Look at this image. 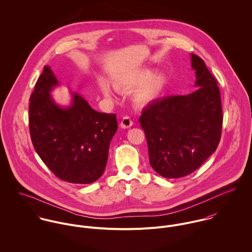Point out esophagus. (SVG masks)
<instances>
[{
  "mask_svg": "<svg viewBox=\"0 0 252 252\" xmlns=\"http://www.w3.org/2000/svg\"><path fill=\"white\" fill-rule=\"evenodd\" d=\"M132 125H133V121H132L131 117H129V116H124V117L122 118L121 123H120L121 128L127 129V128H130Z\"/></svg>",
  "mask_w": 252,
  "mask_h": 252,
  "instance_id": "obj_1",
  "label": "esophagus"
}]
</instances>
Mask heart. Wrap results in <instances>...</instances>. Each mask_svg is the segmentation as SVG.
Masks as SVG:
<instances>
[{
    "instance_id": "heart-1",
    "label": "heart",
    "mask_w": 252,
    "mask_h": 252,
    "mask_svg": "<svg viewBox=\"0 0 252 252\" xmlns=\"http://www.w3.org/2000/svg\"><path fill=\"white\" fill-rule=\"evenodd\" d=\"M149 69L129 72L116 79L115 85L119 89H137L133 93V101L139 106H145L156 100L166 85V75L161 72L152 73ZM101 88L106 96H112L113 91L106 80H102Z\"/></svg>"
}]
</instances>
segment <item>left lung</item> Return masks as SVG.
I'll return each instance as SVG.
<instances>
[{
    "label": "left lung",
    "instance_id": "8db88e82",
    "mask_svg": "<svg viewBox=\"0 0 252 252\" xmlns=\"http://www.w3.org/2000/svg\"><path fill=\"white\" fill-rule=\"evenodd\" d=\"M195 92L168 96L147 105L139 119L149 163L166 179L190 175L215 152L222 131V106L216 77L204 60L191 54Z\"/></svg>",
    "mask_w": 252,
    "mask_h": 252
}]
</instances>
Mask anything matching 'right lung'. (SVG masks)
Returning <instances> with one entry per match:
<instances>
[{
    "label": "right lung",
    "instance_id": "right-lung-1",
    "mask_svg": "<svg viewBox=\"0 0 252 252\" xmlns=\"http://www.w3.org/2000/svg\"><path fill=\"white\" fill-rule=\"evenodd\" d=\"M59 82L44 66L30 97L29 129L36 153L60 180L88 184L101 178L117 131L114 113L98 112L78 94L61 108L49 94Z\"/></svg>",
    "mask_w": 252,
    "mask_h": 252
}]
</instances>
